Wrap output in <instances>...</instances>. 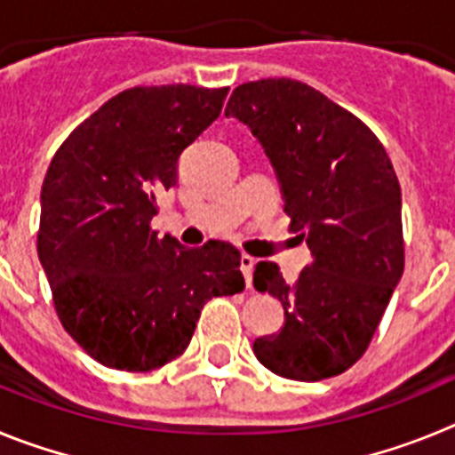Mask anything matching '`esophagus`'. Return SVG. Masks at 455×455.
I'll return each mask as SVG.
<instances>
[{"instance_id":"1","label":"esophagus","mask_w":455,"mask_h":455,"mask_svg":"<svg viewBox=\"0 0 455 455\" xmlns=\"http://www.w3.org/2000/svg\"><path fill=\"white\" fill-rule=\"evenodd\" d=\"M252 267H255V259L251 255H241V273L246 277V287L252 284Z\"/></svg>"}]
</instances>
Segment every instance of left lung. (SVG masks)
Wrapping results in <instances>:
<instances>
[{
    "label": "left lung",
    "mask_w": 455,
    "mask_h": 455,
    "mask_svg": "<svg viewBox=\"0 0 455 455\" xmlns=\"http://www.w3.org/2000/svg\"><path fill=\"white\" fill-rule=\"evenodd\" d=\"M225 116L262 143L283 184L289 230L315 257L293 284L277 264L255 267L252 284L283 303L284 325L255 339L252 351L289 380L339 376L364 355L403 275L392 162L363 120L296 79L241 84Z\"/></svg>",
    "instance_id": "1"
}]
</instances>
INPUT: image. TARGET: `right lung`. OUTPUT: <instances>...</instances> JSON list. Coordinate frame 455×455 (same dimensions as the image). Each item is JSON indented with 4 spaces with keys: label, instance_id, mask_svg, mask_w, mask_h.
<instances>
[{
    "label": "right lung",
    "instance_id": "1",
    "mask_svg": "<svg viewBox=\"0 0 455 455\" xmlns=\"http://www.w3.org/2000/svg\"><path fill=\"white\" fill-rule=\"evenodd\" d=\"M228 88L134 86L104 102L52 156L36 236L68 335L100 364L152 371L187 351L200 309L243 291L241 252L184 248L150 228L178 159L219 118Z\"/></svg>",
    "mask_w": 455,
    "mask_h": 455
}]
</instances>
